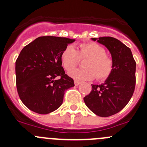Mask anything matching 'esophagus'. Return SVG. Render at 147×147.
<instances>
[{"instance_id": "esophagus-1", "label": "esophagus", "mask_w": 147, "mask_h": 147, "mask_svg": "<svg viewBox=\"0 0 147 147\" xmlns=\"http://www.w3.org/2000/svg\"><path fill=\"white\" fill-rule=\"evenodd\" d=\"M74 82H75V86H78V85H79V84H80V83H81L80 81H79V80H75V81H74Z\"/></svg>"}]
</instances>
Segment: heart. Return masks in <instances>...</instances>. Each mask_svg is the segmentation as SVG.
<instances>
[{"label": "heart", "instance_id": "1", "mask_svg": "<svg viewBox=\"0 0 147 147\" xmlns=\"http://www.w3.org/2000/svg\"><path fill=\"white\" fill-rule=\"evenodd\" d=\"M86 59V60L85 59ZM85 59L84 68L69 71V75L77 80H105L112 73L114 61L107 55L106 50L96 42H86L79 45L77 50L72 45L65 47L61 54V60L67 70H70Z\"/></svg>", "mask_w": 147, "mask_h": 147}]
</instances>
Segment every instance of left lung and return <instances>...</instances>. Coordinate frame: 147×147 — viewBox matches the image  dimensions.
Masks as SVG:
<instances>
[{
    "instance_id": "obj_1",
    "label": "left lung",
    "mask_w": 147,
    "mask_h": 147,
    "mask_svg": "<svg viewBox=\"0 0 147 147\" xmlns=\"http://www.w3.org/2000/svg\"><path fill=\"white\" fill-rule=\"evenodd\" d=\"M92 40L109 50L114 67L105 82L92 84V91L84 97V102L97 116L107 117L120 112L132 97L136 84V62L131 50L119 40L112 37Z\"/></svg>"
}]
</instances>
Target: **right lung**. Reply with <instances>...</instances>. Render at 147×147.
<instances>
[{
	"label": "right lung",
	"instance_id": "right-lung-1",
	"mask_svg": "<svg viewBox=\"0 0 147 147\" xmlns=\"http://www.w3.org/2000/svg\"><path fill=\"white\" fill-rule=\"evenodd\" d=\"M75 40L39 37L21 50L16 62V87L20 99L31 111L46 115L56 110L63 104L65 92L75 86L61 60L63 50Z\"/></svg>",
	"mask_w": 147,
	"mask_h": 147
}]
</instances>
